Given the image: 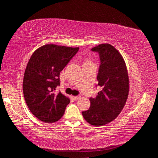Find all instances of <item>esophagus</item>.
Listing matches in <instances>:
<instances>
[{
    "mask_svg": "<svg viewBox=\"0 0 158 158\" xmlns=\"http://www.w3.org/2000/svg\"><path fill=\"white\" fill-rule=\"evenodd\" d=\"M80 98H81V96H79V95H78V96H73V98L74 99V100H79Z\"/></svg>",
    "mask_w": 158,
    "mask_h": 158,
    "instance_id": "1",
    "label": "esophagus"
}]
</instances>
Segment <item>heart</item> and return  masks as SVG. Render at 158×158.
<instances>
[{
    "mask_svg": "<svg viewBox=\"0 0 158 158\" xmlns=\"http://www.w3.org/2000/svg\"><path fill=\"white\" fill-rule=\"evenodd\" d=\"M88 62H89V61H88Z\"/></svg>",
    "mask_w": 158,
    "mask_h": 158,
    "instance_id": "1",
    "label": "heart"
}]
</instances>
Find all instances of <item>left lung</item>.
<instances>
[{
    "instance_id": "left-lung-1",
    "label": "left lung",
    "mask_w": 158,
    "mask_h": 158,
    "mask_svg": "<svg viewBox=\"0 0 158 158\" xmlns=\"http://www.w3.org/2000/svg\"><path fill=\"white\" fill-rule=\"evenodd\" d=\"M91 50L100 55L97 79L102 90L95 98H90V108L82 115L89 124L99 127L114 121L121 114L129 94L130 81L126 64L116 48L105 43Z\"/></svg>"
}]
</instances>
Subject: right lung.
Returning <instances> with one entry per match:
<instances>
[{"label":"right lung","mask_w":158,"mask_h":158,"mask_svg":"<svg viewBox=\"0 0 158 158\" xmlns=\"http://www.w3.org/2000/svg\"><path fill=\"white\" fill-rule=\"evenodd\" d=\"M78 50L48 44L37 49L29 59L23 76V95L31 113L40 121L56 122L65 113L69 98L55 90L60 85V72Z\"/></svg>","instance_id":"add662e5"}]
</instances>
